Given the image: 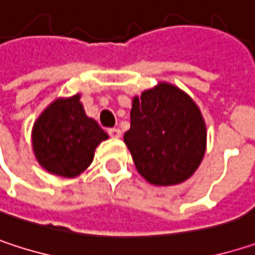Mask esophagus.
<instances>
[{
    "label": "esophagus",
    "mask_w": 255,
    "mask_h": 255,
    "mask_svg": "<svg viewBox=\"0 0 255 255\" xmlns=\"http://www.w3.org/2000/svg\"><path fill=\"white\" fill-rule=\"evenodd\" d=\"M121 134H123V132H121L120 128H111V129H109V135H111L112 138H120Z\"/></svg>",
    "instance_id": "obj_1"
}]
</instances>
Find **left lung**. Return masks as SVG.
Here are the masks:
<instances>
[{"label": "left lung", "instance_id": "1", "mask_svg": "<svg viewBox=\"0 0 255 255\" xmlns=\"http://www.w3.org/2000/svg\"><path fill=\"white\" fill-rule=\"evenodd\" d=\"M124 141L138 174L155 186H174L198 170L207 149V127L193 99L170 82L132 97Z\"/></svg>", "mask_w": 255, "mask_h": 255}]
</instances>
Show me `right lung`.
<instances>
[{
	"label": "right lung",
	"instance_id": "right-lung-1",
	"mask_svg": "<svg viewBox=\"0 0 255 255\" xmlns=\"http://www.w3.org/2000/svg\"><path fill=\"white\" fill-rule=\"evenodd\" d=\"M81 94L59 97L36 118L32 127V150L50 174L74 178L84 173L96 147L109 135L85 115Z\"/></svg>",
	"mask_w": 255,
	"mask_h": 255
}]
</instances>
